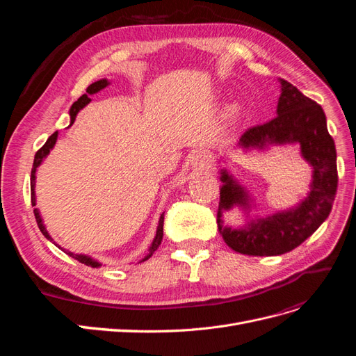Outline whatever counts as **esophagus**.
<instances>
[{
  "label": "esophagus",
  "mask_w": 356,
  "mask_h": 356,
  "mask_svg": "<svg viewBox=\"0 0 356 356\" xmlns=\"http://www.w3.org/2000/svg\"><path fill=\"white\" fill-rule=\"evenodd\" d=\"M213 157L208 149H197L191 154V165L196 169H207L212 165Z\"/></svg>",
  "instance_id": "34e87169"
}]
</instances>
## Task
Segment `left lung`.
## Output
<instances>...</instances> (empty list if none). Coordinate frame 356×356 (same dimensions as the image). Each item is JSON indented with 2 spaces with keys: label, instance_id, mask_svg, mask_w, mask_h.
<instances>
[{
  "label": "left lung",
  "instance_id": "left-lung-1",
  "mask_svg": "<svg viewBox=\"0 0 356 356\" xmlns=\"http://www.w3.org/2000/svg\"><path fill=\"white\" fill-rule=\"evenodd\" d=\"M279 81L282 93L277 102V115L248 129L239 144L243 148H264L267 143H298L301 154L314 166V181L309 196L297 208L252 221L248 229L232 230L222 227L221 211L238 203L245 207L248 196L227 172H221L224 186L217 213L218 232L233 251L246 255H281L293 251L328 218L337 193V153L328 134L324 110L296 86L284 79Z\"/></svg>",
  "mask_w": 356,
  "mask_h": 356
}]
</instances>
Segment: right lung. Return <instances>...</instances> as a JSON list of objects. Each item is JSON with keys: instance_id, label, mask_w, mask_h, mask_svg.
I'll list each match as a JSON object with an SVG mask.
<instances>
[{"instance_id": "1", "label": "right lung", "mask_w": 356, "mask_h": 356, "mask_svg": "<svg viewBox=\"0 0 356 356\" xmlns=\"http://www.w3.org/2000/svg\"><path fill=\"white\" fill-rule=\"evenodd\" d=\"M106 86H108V80H105V79H104V80H99V81H95V83H92V84L89 86V88L86 89V93H84V95H81L80 98H79L77 101H75V102L72 104V106H71V110H70L71 122H74V120H75V117H77V114H79V111H80L81 108H84V106L90 102V98H89V96H90V95H93V93H96V92H99L101 89L106 88ZM56 139H58V132H55L53 135H50V136H49V139L46 141V144L42 145V147L38 149V152L35 153V157H34V165H32V170H31V202H32V207H35V193H34L35 170H37V168L40 166V163L42 161V159H44V157L50 153V149L53 148V145L56 144ZM34 215H35V220H37V224H38V227H40L41 233L44 234L47 239H50V241H51V238L49 236V233H47L46 227H44V225H42V220H41V217H40V212H38V209H34ZM161 239H163V215H161L160 220H159L156 238H154V241H153L152 246H149L148 254H147V257L144 258L143 261L148 260V258L154 254V251L157 250V248H159V246H160V243H161ZM59 248H60V246H59ZM60 250H62V248H60ZM62 251H65V250H62ZM65 252H67L70 257L75 258V260L80 261V263H83V264H86V266H90V267H99V266H101L98 261L92 260L90 257L79 255V254H74V252H70V251H65Z\"/></svg>"}]
</instances>
